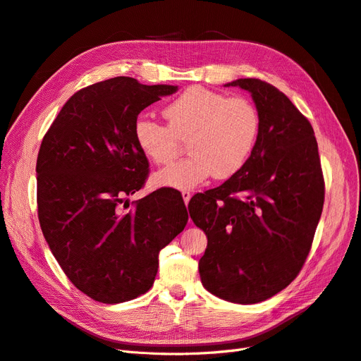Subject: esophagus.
Wrapping results in <instances>:
<instances>
[{"label": "esophagus", "instance_id": "obj_1", "mask_svg": "<svg viewBox=\"0 0 361 361\" xmlns=\"http://www.w3.org/2000/svg\"><path fill=\"white\" fill-rule=\"evenodd\" d=\"M191 197H192V194L190 192V191H182V198H183V201H185V204H188L190 203V200H191Z\"/></svg>", "mask_w": 361, "mask_h": 361}]
</instances>
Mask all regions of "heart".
Wrapping results in <instances>:
<instances>
[{"label":"heart","instance_id":"1","mask_svg":"<svg viewBox=\"0 0 361 361\" xmlns=\"http://www.w3.org/2000/svg\"><path fill=\"white\" fill-rule=\"evenodd\" d=\"M167 126L147 117L135 123L142 154L155 164H170L188 139L191 155L158 171V185L191 190L212 175L231 178L247 163L261 128L255 105L244 97H228L204 87H191L163 111Z\"/></svg>","mask_w":361,"mask_h":361}]
</instances>
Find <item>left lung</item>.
<instances>
[{"instance_id": "1", "label": "left lung", "mask_w": 361, "mask_h": 361, "mask_svg": "<svg viewBox=\"0 0 361 361\" xmlns=\"http://www.w3.org/2000/svg\"><path fill=\"white\" fill-rule=\"evenodd\" d=\"M252 94L261 128L247 163L221 186L195 194L194 224L207 235L201 283L221 299L257 304L289 286L305 264L324 203L312 126L274 85L225 84Z\"/></svg>"}]
</instances>
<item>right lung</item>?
Returning <instances> with one entry per match:
<instances>
[{
	"label": "right lung",
	"instance_id": "right-lung-1",
	"mask_svg": "<svg viewBox=\"0 0 361 361\" xmlns=\"http://www.w3.org/2000/svg\"><path fill=\"white\" fill-rule=\"evenodd\" d=\"M178 92L130 77L100 81L72 94L41 142L38 219L49 247L78 290L102 304L151 289L158 253L186 222L182 195L157 190L133 201L148 176L135 139L137 115Z\"/></svg>",
	"mask_w": 361,
	"mask_h": 361
}]
</instances>
